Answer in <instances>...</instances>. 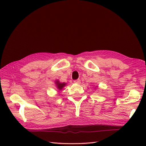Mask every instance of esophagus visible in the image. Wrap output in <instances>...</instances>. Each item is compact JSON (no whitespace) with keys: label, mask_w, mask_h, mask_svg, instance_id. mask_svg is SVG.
I'll return each instance as SVG.
<instances>
[{"label":"esophagus","mask_w":146,"mask_h":146,"mask_svg":"<svg viewBox=\"0 0 146 146\" xmlns=\"http://www.w3.org/2000/svg\"><path fill=\"white\" fill-rule=\"evenodd\" d=\"M74 82L75 83H76V84H80V83H81V80H80V79H77V80H74Z\"/></svg>","instance_id":"1"}]
</instances>
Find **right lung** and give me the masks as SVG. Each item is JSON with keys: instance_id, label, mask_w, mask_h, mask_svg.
Segmentation results:
<instances>
[{"instance_id": "obj_1", "label": "right lung", "mask_w": 146, "mask_h": 146, "mask_svg": "<svg viewBox=\"0 0 146 146\" xmlns=\"http://www.w3.org/2000/svg\"><path fill=\"white\" fill-rule=\"evenodd\" d=\"M55 84L56 85V88H58V90H61L63 88V87L66 86L65 83H60L58 80H56L55 82Z\"/></svg>"}]
</instances>
